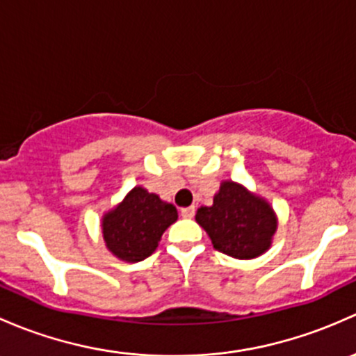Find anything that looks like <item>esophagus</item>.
Masks as SVG:
<instances>
[{
  "mask_svg": "<svg viewBox=\"0 0 356 356\" xmlns=\"http://www.w3.org/2000/svg\"><path fill=\"white\" fill-rule=\"evenodd\" d=\"M193 216H195V207H193V205L181 209V218L190 219V218H193Z\"/></svg>",
  "mask_w": 356,
  "mask_h": 356,
  "instance_id": "obj_1",
  "label": "esophagus"
}]
</instances>
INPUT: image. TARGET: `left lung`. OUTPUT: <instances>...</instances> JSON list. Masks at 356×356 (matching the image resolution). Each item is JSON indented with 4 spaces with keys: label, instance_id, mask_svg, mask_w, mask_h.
<instances>
[{
    "label": "left lung",
    "instance_id": "1",
    "mask_svg": "<svg viewBox=\"0 0 356 356\" xmlns=\"http://www.w3.org/2000/svg\"><path fill=\"white\" fill-rule=\"evenodd\" d=\"M195 219L216 250L234 259L262 255L277 226L270 205L233 181L222 183L214 204L200 207Z\"/></svg>",
    "mask_w": 356,
    "mask_h": 356
}]
</instances>
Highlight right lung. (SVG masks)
Here are the masks:
<instances>
[{
  "label": "right lung",
  "instance_id": "1",
  "mask_svg": "<svg viewBox=\"0 0 356 356\" xmlns=\"http://www.w3.org/2000/svg\"><path fill=\"white\" fill-rule=\"evenodd\" d=\"M178 218L173 204L135 186L122 204L102 219L106 247L118 259L140 262L157 248L161 236Z\"/></svg>",
  "mask_w": 356,
  "mask_h": 356
}]
</instances>
